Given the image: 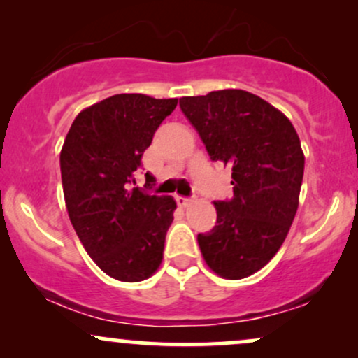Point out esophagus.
Listing matches in <instances>:
<instances>
[{
    "label": "esophagus",
    "mask_w": 358,
    "mask_h": 358,
    "mask_svg": "<svg viewBox=\"0 0 358 358\" xmlns=\"http://www.w3.org/2000/svg\"><path fill=\"white\" fill-rule=\"evenodd\" d=\"M175 200H176V203H178V207H188L192 202L190 199H187V196H182V195H176Z\"/></svg>",
    "instance_id": "34e87169"
}]
</instances>
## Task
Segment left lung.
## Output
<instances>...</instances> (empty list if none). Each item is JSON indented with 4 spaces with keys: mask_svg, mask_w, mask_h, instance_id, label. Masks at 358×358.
Returning <instances> with one entry per match:
<instances>
[{
    "mask_svg": "<svg viewBox=\"0 0 358 358\" xmlns=\"http://www.w3.org/2000/svg\"><path fill=\"white\" fill-rule=\"evenodd\" d=\"M212 162L232 168L234 196L215 202L217 225L199 234L207 266L225 279L257 273L285 242L298 210L305 155L291 121L248 90L182 97Z\"/></svg>",
    "mask_w": 358,
    "mask_h": 358,
    "instance_id": "1",
    "label": "left lung"
}]
</instances>
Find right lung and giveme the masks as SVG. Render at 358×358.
I'll use <instances>...</instances> for the list:
<instances>
[{
	"label": "right lung",
	"mask_w": 358,
	"mask_h": 358,
	"mask_svg": "<svg viewBox=\"0 0 358 358\" xmlns=\"http://www.w3.org/2000/svg\"><path fill=\"white\" fill-rule=\"evenodd\" d=\"M176 102L116 94L79 113L62 146V187L73 229L94 262L117 281H143L162 264L176 202L131 190V183Z\"/></svg>",
	"instance_id": "1"
}]
</instances>
